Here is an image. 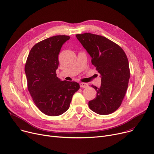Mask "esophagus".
I'll return each instance as SVG.
<instances>
[{
  "mask_svg": "<svg viewBox=\"0 0 154 154\" xmlns=\"http://www.w3.org/2000/svg\"><path fill=\"white\" fill-rule=\"evenodd\" d=\"M80 86L82 88H87L88 87V84L87 83H80Z\"/></svg>",
  "mask_w": 154,
  "mask_h": 154,
  "instance_id": "34e87169",
  "label": "esophagus"
}]
</instances>
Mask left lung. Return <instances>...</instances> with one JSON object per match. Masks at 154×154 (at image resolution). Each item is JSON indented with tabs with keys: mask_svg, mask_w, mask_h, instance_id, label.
<instances>
[{
	"mask_svg": "<svg viewBox=\"0 0 154 154\" xmlns=\"http://www.w3.org/2000/svg\"><path fill=\"white\" fill-rule=\"evenodd\" d=\"M100 74L101 86L91 85L96 98L88 102L91 110L101 115L115 111L121 105L128 87L130 70L122 49L108 38L89 33L76 35Z\"/></svg>",
	"mask_w": 154,
	"mask_h": 154,
	"instance_id": "8db88e82",
	"label": "left lung"
}]
</instances>
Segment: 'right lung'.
<instances>
[{
	"mask_svg": "<svg viewBox=\"0 0 154 154\" xmlns=\"http://www.w3.org/2000/svg\"><path fill=\"white\" fill-rule=\"evenodd\" d=\"M70 36L57 35L36 43L30 50L25 72L28 89L34 103L44 114L56 116L69 108L74 94L80 88L75 82L61 80L56 75L58 55Z\"/></svg>",
	"mask_w": 154,
	"mask_h": 154,
	"instance_id": "add662e5",
	"label": "right lung"
}]
</instances>
